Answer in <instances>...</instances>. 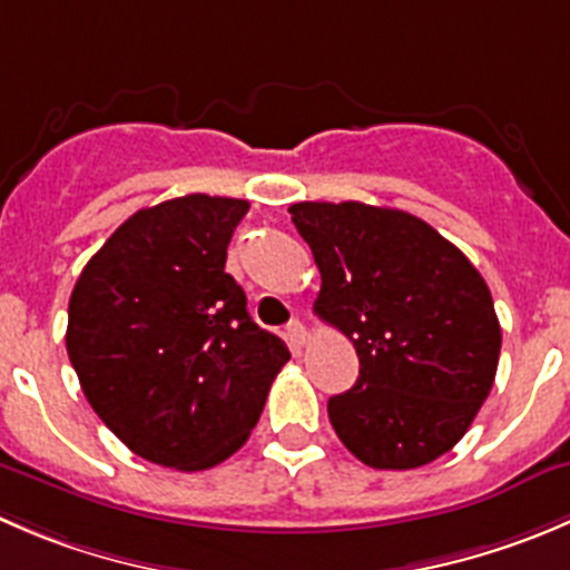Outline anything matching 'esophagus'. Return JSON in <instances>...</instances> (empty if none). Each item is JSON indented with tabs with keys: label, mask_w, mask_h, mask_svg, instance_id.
Segmentation results:
<instances>
[{
	"label": "esophagus",
	"mask_w": 570,
	"mask_h": 570,
	"mask_svg": "<svg viewBox=\"0 0 570 570\" xmlns=\"http://www.w3.org/2000/svg\"><path fill=\"white\" fill-rule=\"evenodd\" d=\"M286 340H289L292 351L301 353V347L306 345V342H308V331H306V325H303L301 320H292V323L286 325Z\"/></svg>",
	"instance_id": "34e87169"
}]
</instances>
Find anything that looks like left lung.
Instances as JSON below:
<instances>
[{
  "mask_svg": "<svg viewBox=\"0 0 570 570\" xmlns=\"http://www.w3.org/2000/svg\"><path fill=\"white\" fill-rule=\"evenodd\" d=\"M317 262L314 312L353 342L358 379L328 401L336 438L379 471L454 449L488 401L501 353L493 297L465 253L423 219L364 203H295Z\"/></svg>",
  "mask_w": 570,
  "mask_h": 570,
  "instance_id": "1",
  "label": "left lung"
}]
</instances>
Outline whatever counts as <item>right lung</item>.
Listing matches in <instances>:
<instances>
[{"mask_svg": "<svg viewBox=\"0 0 570 570\" xmlns=\"http://www.w3.org/2000/svg\"><path fill=\"white\" fill-rule=\"evenodd\" d=\"M250 203L186 195L141 208L82 267L66 351L94 412L156 465L206 471L242 449L289 347L225 273Z\"/></svg>", "mask_w": 570, "mask_h": 570, "instance_id": "add662e5", "label": "right lung"}]
</instances>
